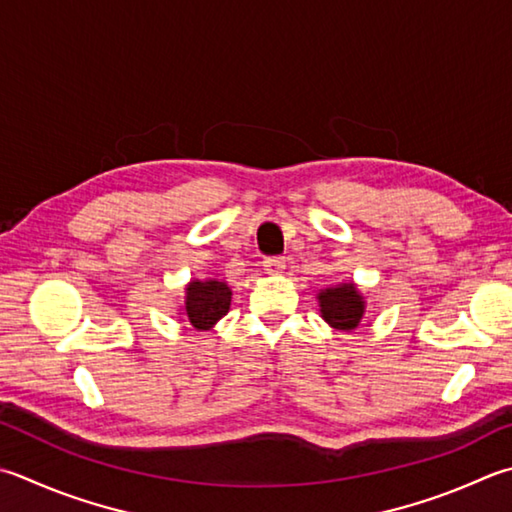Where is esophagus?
<instances>
[{"instance_id":"34e87169","label":"esophagus","mask_w":512,"mask_h":512,"mask_svg":"<svg viewBox=\"0 0 512 512\" xmlns=\"http://www.w3.org/2000/svg\"><path fill=\"white\" fill-rule=\"evenodd\" d=\"M262 266L268 275H282L286 268V262H284V257H266Z\"/></svg>"}]
</instances>
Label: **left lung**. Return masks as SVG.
<instances>
[{
    "label": "left lung",
    "mask_w": 512,
    "mask_h": 512,
    "mask_svg": "<svg viewBox=\"0 0 512 512\" xmlns=\"http://www.w3.org/2000/svg\"><path fill=\"white\" fill-rule=\"evenodd\" d=\"M317 304L324 322L342 333H353L366 315V297L355 282H339L319 290Z\"/></svg>",
    "instance_id": "left-lung-1"
}]
</instances>
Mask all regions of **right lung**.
<instances>
[{"mask_svg":"<svg viewBox=\"0 0 512 512\" xmlns=\"http://www.w3.org/2000/svg\"><path fill=\"white\" fill-rule=\"evenodd\" d=\"M233 290L219 277L190 279L184 288V304L179 306V322L197 330H210L230 310Z\"/></svg>","mask_w":512,"mask_h":512,"instance_id":"right-lung-1","label":"right lung"}]
</instances>
